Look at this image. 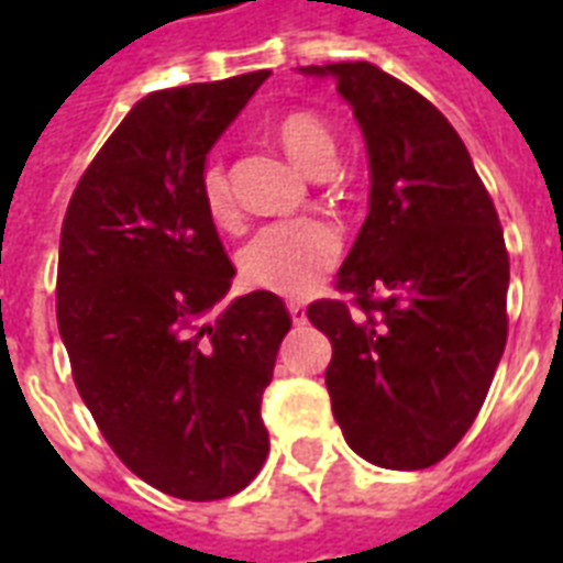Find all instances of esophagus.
Here are the masks:
<instances>
[{
	"label": "esophagus",
	"instance_id": "esophagus-1",
	"mask_svg": "<svg viewBox=\"0 0 563 563\" xmlns=\"http://www.w3.org/2000/svg\"><path fill=\"white\" fill-rule=\"evenodd\" d=\"M289 317H292L295 325H305V322H307V310L301 305H289Z\"/></svg>",
	"mask_w": 563,
	"mask_h": 563
}]
</instances>
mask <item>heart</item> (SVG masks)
Here are the masks:
<instances>
[{
	"label": "heart",
	"instance_id": "1",
	"mask_svg": "<svg viewBox=\"0 0 563 563\" xmlns=\"http://www.w3.org/2000/svg\"><path fill=\"white\" fill-rule=\"evenodd\" d=\"M277 141L307 174H325L334 165V135L313 114H289L277 123ZM198 196L213 225H238L229 174L220 159H208L198 174ZM341 256V232L319 217L277 220L262 225L238 253V271L250 286L265 292L305 298L334 268Z\"/></svg>",
	"mask_w": 563,
	"mask_h": 563
}]
</instances>
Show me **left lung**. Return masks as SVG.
Segmentation results:
<instances>
[{
  "instance_id": "1",
  "label": "left lung",
  "mask_w": 563,
  "mask_h": 563,
  "mask_svg": "<svg viewBox=\"0 0 563 563\" xmlns=\"http://www.w3.org/2000/svg\"><path fill=\"white\" fill-rule=\"evenodd\" d=\"M301 71L338 78L371 156V210L334 283L350 301L307 307L331 341V410L362 459L422 471L467 434L507 346L504 229L422 92L371 63Z\"/></svg>"
}]
</instances>
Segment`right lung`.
<instances>
[{"label": "right lung", "mask_w": 563, "mask_h": 563, "mask_svg": "<svg viewBox=\"0 0 563 563\" xmlns=\"http://www.w3.org/2000/svg\"><path fill=\"white\" fill-rule=\"evenodd\" d=\"M268 68L150 92L80 174L59 234L56 322L71 377L117 459L180 500H220L268 459L262 391L292 317L234 298L198 174Z\"/></svg>", "instance_id": "obj_1"}]
</instances>
